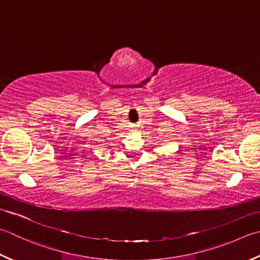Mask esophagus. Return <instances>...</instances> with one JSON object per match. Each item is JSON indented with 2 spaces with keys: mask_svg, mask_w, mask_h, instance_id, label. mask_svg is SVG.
Segmentation results:
<instances>
[{
  "mask_svg": "<svg viewBox=\"0 0 260 260\" xmlns=\"http://www.w3.org/2000/svg\"><path fill=\"white\" fill-rule=\"evenodd\" d=\"M132 131H136V129H132Z\"/></svg>",
  "mask_w": 260,
  "mask_h": 260,
  "instance_id": "34e87169",
  "label": "esophagus"
}]
</instances>
